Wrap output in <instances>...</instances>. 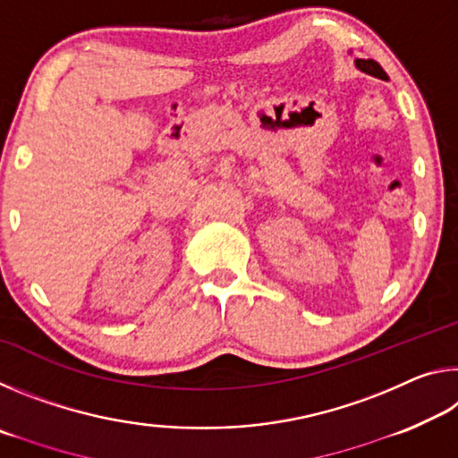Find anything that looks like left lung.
Segmentation results:
<instances>
[{"label": "left lung", "instance_id": "8db88e82", "mask_svg": "<svg viewBox=\"0 0 458 458\" xmlns=\"http://www.w3.org/2000/svg\"><path fill=\"white\" fill-rule=\"evenodd\" d=\"M355 66H358L361 72L376 76V79H384V81L387 79L386 72H384V68L379 66L377 62H374V60H361V58H358V60H355Z\"/></svg>", "mask_w": 458, "mask_h": 458}]
</instances>
